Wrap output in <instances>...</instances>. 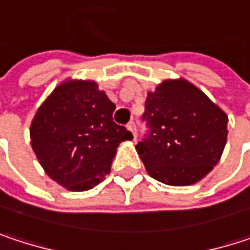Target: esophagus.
<instances>
[{"mask_svg":"<svg viewBox=\"0 0 250 250\" xmlns=\"http://www.w3.org/2000/svg\"><path fill=\"white\" fill-rule=\"evenodd\" d=\"M127 128L133 133V139L136 140V137H137V133H136V125H134V122H130L128 125H127Z\"/></svg>","mask_w":250,"mask_h":250,"instance_id":"esophagus-1","label":"esophagus"}]
</instances>
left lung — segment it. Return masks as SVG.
I'll return each mask as SVG.
<instances>
[{
  "instance_id": "8db88e82",
  "label": "left lung",
  "mask_w": 250,
  "mask_h": 250,
  "mask_svg": "<svg viewBox=\"0 0 250 250\" xmlns=\"http://www.w3.org/2000/svg\"><path fill=\"white\" fill-rule=\"evenodd\" d=\"M147 134L136 149L152 178L174 187L198 182L220 161L227 140V116L185 79L164 81L147 92Z\"/></svg>"
}]
</instances>
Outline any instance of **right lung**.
Here are the masks:
<instances>
[{
  "label": "right lung",
  "instance_id": "add662e5",
  "mask_svg": "<svg viewBox=\"0 0 250 250\" xmlns=\"http://www.w3.org/2000/svg\"><path fill=\"white\" fill-rule=\"evenodd\" d=\"M116 104L94 81H66L37 110L31 147L53 181L71 191H86L110 172L122 142L133 139L113 120Z\"/></svg>",
  "mask_w": 250,
  "mask_h": 250
}]
</instances>
